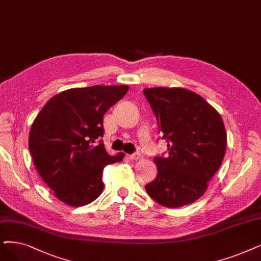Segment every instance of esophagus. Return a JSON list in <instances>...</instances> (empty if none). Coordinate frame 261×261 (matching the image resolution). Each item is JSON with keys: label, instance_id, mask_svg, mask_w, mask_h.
I'll use <instances>...</instances> for the list:
<instances>
[{"label": "esophagus", "instance_id": "obj_1", "mask_svg": "<svg viewBox=\"0 0 261 261\" xmlns=\"http://www.w3.org/2000/svg\"><path fill=\"white\" fill-rule=\"evenodd\" d=\"M129 160H133V161H138L141 159V154L140 153H134L132 155H128Z\"/></svg>", "mask_w": 261, "mask_h": 261}]
</instances>
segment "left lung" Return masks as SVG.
I'll return each instance as SVG.
<instances>
[{
	"instance_id": "left-lung-1",
	"label": "left lung",
	"mask_w": 261,
	"mask_h": 261,
	"mask_svg": "<svg viewBox=\"0 0 261 261\" xmlns=\"http://www.w3.org/2000/svg\"><path fill=\"white\" fill-rule=\"evenodd\" d=\"M143 94L168 142V155L154 159L158 175L145 191L167 207L191 204L205 193L224 160L223 119L204 98L184 88H148Z\"/></svg>"
}]
</instances>
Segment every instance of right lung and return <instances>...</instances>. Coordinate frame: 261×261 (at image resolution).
Segmentation results:
<instances>
[{
  "label": "right lung",
  "mask_w": 261,
  "mask_h": 261,
  "mask_svg": "<svg viewBox=\"0 0 261 261\" xmlns=\"http://www.w3.org/2000/svg\"><path fill=\"white\" fill-rule=\"evenodd\" d=\"M128 86L74 88L51 97L35 118L29 149L40 178L70 206L94 201L103 190L102 170L121 162L100 139L103 114L126 94Z\"/></svg>",
  "instance_id": "1"
}]
</instances>
